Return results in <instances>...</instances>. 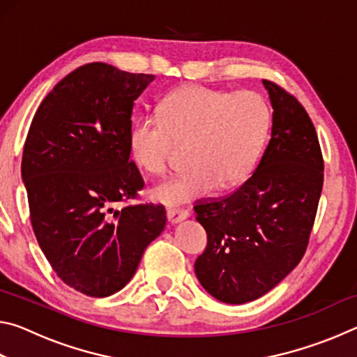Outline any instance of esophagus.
<instances>
[{
    "instance_id": "esophagus-1",
    "label": "esophagus",
    "mask_w": 357,
    "mask_h": 357,
    "mask_svg": "<svg viewBox=\"0 0 357 357\" xmlns=\"http://www.w3.org/2000/svg\"><path fill=\"white\" fill-rule=\"evenodd\" d=\"M187 217H189V213L184 209H168L167 211V219L172 223V225H176V223L185 220Z\"/></svg>"
}]
</instances>
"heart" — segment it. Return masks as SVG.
Returning <instances> with one entry per match:
<instances>
[{
	"instance_id": "1",
	"label": "heart",
	"mask_w": 357,
	"mask_h": 357,
	"mask_svg": "<svg viewBox=\"0 0 357 357\" xmlns=\"http://www.w3.org/2000/svg\"><path fill=\"white\" fill-rule=\"evenodd\" d=\"M271 128L268 102L253 91L184 86L162 102L159 116H140L129 132L132 160L151 174L165 173L176 144H187L184 173L149 192L155 203L179 206L231 189L252 173Z\"/></svg>"
}]
</instances>
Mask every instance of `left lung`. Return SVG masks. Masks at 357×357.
I'll return each instance as SVG.
<instances>
[{"instance_id": "left-lung-1", "label": "left lung", "mask_w": 357, "mask_h": 357, "mask_svg": "<svg viewBox=\"0 0 357 357\" xmlns=\"http://www.w3.org/2000/svg\"><path fill=\"white\" fill-rule=\"evenodd\" d=\"M263 84L273 128L255 172L231 195L193 208L208 234L197 279L225 304L261 298L298 266L323 189V155L309 114L285 89Z\"/></svg>"}]
</instances>
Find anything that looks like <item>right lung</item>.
Returning a JSON list of instances; mask_svg holds the SVG:
<instances>
[{
    "instance_id": "add662e5",
    "label": "right lung",
    "mask_w": 357,
    "mask_h": 357,
    "mask_svg": "<svg viewBox=\"0 0 357 357\" xmlns=\"http://www.w3.org/2000/svg\"><path fill=\"white\" fill-rule=\"evenodd\" d=\"M154 78L105 63L82 66L42 100L23 148L36 239L59 279L93 298L128 285L144 249L165 228L164 206L113 211L143 189L129 160L130 116Z\"/></svg>"
}]
</instances>
